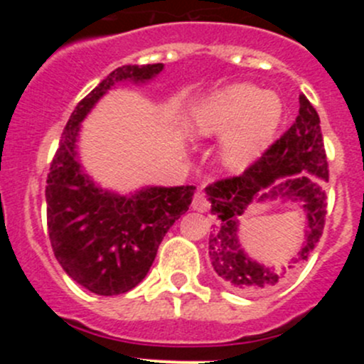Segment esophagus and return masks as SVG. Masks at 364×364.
<instances>
[{"label":"esophagus","instance_id":"obj_1","mask_svg":"<svg viewBox=\"0 0 364 364\" xmlns=\"http://www.w3.org/2000/svg\"><path fill=\"white\" fill-rule=\"evenodd\" d=\"M192 208L196 209V211H199V213L208 211V209H209V203H208V199H205L204 193H196V196H193Z\"/></svg>","mask_w":364,"mask_h":364}]
</instances>
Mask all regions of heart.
<instances>
[{
  "label": "heart",
  "mask_w": 364,
  "mask_h": 364,
  "mask_svg": "<svg viewBox=\"0 0 364 364\" xmlns=\"http://www.w3.org/2000/svg\"><path fill=\"white\" fill-rule=\"evenodd\" d=\"M285 105L274 91L252 84H230L204 98L192 114V134L220 137V160L229 171L241 172L273 142Z\"/></svg>",
  "instance_id": "heart-1"
}]
</instances>
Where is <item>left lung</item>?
Returning <instances> with one entry per match:
<instances>
[{"label":"left lung","instance_id":"left-lung-1","mask_svg":"<svg viewBox=\"0 0 364 364\" xmlns=\"http://www.w3.org/2000/svg\"><path fill=\"white\" fill-rule=\"evenodd\" d=\"M328 160L322 141L321 119L304 95H299V114L294 124L247 171L205 188L211 213L220 220L209 234V257L215 273L232 291L259 296L277 289L299 262L314 252L324 230ZM291 200L307 215L305 241L287 267L257 263L242 250L239 218L253 202Z\"/></svg>","mask_w":364,"mask_h":364}]
</instances>
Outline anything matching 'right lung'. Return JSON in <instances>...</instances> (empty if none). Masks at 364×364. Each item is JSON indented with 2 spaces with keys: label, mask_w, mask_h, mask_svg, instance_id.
<instances>
[{
  "label": "right lung",
  "mask_w": 364,
  "mask_h": 364,
  "mask_svg": "<svg viewBox=\"0 0 364 364\" xmlns=\"http://www.w3.org/2000/svg\"><path fill=\"white\" fill-rule=\"evenodd\" d=\"M164 63L124 65L79 102L47 174V229L65 273L98 296L132 291L148 274L172 223L188 211L196 186H144L121 196L102 188L79 160V132L91 109L116 84H144Z\"/></svg>",
  "instance_id": "add662e5"
}]
</instances>
